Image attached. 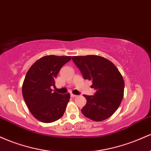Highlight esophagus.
Here are the masks:
<instances>
[{
	"label": "esophagus",
	"mask_w": 151,
	"mask_h": 151,
	"mask_svg": "<svg viewBox=\"0 0 151 151\" xmlns=\"http://www.w3.org/2000/svg\"><path fill=\"white\" fill-rule=\"evenodd\" d=\"M71 96H72V97H73V98H74V97H76V96H77V95H74V94H73V93H71Z\"/></svg>",
	"instance_id": "34e87169"
}]
</instances>
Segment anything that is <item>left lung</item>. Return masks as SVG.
I'll return each instance as SVG.
<instances>
[{
	"mask_svg": "<svg viewBox=\"0 0 151 151\" xmlns=\"http://www.w3.org/2000/svg\"><path fill=\"white\" fill-rule=\"evenodd\" d=\"M72 60L85 79L92 81L93 95H84L86 105L81 109L84 116L101 121L112 116L124 97V81L111 62L97 55L72 57Z\"/></svg>",
	"mask_w": 151,
	"mask_h": 151,
	"instance_id": "8db88e82",
	"label": "left lung"
}]
</instances>
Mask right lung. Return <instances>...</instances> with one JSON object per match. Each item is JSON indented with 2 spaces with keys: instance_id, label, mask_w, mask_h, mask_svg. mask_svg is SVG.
<instances>
[{
  "instance_id": "obj_1",
  "label": "right lung",
  "mask_w": 151,
  "mask_h": 151,
  "mask_svg": "<svg viewBox=\"0 0 151 151\" xmlns=\"http://www.w3.org/2000/svg\"><path fill=\"white\" fill-rule=\"evenodd\" d=\"M71 56L47 55L39 59L27 71L22 84V96L33 116L43 123H51L63 116L70 98L69 93L52 92L55 78Z\"/></svg>"
}]
</instances>
